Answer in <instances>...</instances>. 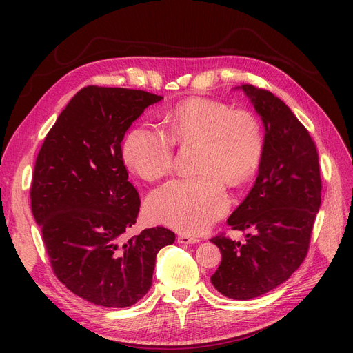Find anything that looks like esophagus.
Wrapping results in <instances>:
<instances>
[{"label": "esophagus", "mask_w": 353, "mask_h": 353, "mask_svg": "<svg viewBox=\"0 0 353 353\" xmlns=\"http://www.w3.org/2000/svg\"><path fill=\"white\" fill-rule=\"evenodd\" d=\"M178 243H181V244H196V243H199V239L194 237V236H188V234H179Z\"/></svg>", "instance_id": "1"}]
</instances>
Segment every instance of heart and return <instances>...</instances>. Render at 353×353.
Here are the masks:
<instances>
[{
    "instance_id": "heart-1",
    "label": "heart",
    "mask_w": 353,
    "mask_h": 353,
    "mask_svg": "<svg viewBox=\"0 0 353 353\" xmlns=\"http://www.w3.org/2000/svg\"><path fill=\"white\" fill-rule=\"evenodd\" d=\"M163 131L150 123L134 125L122 144L128 169L144 181L172 172L176 145H193L196 175L156 190L147 200V216L181 232L208 230L230 208L227 184L240 187L258 172L265 141L258 117L231 110L210 99H188L163 112Z\"/></svg>"
}]
</instances>
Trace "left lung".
Wrapping results in <instances>:
<instances>
[{
  "instance_id": "obj_1",
  "label": "left lung",
  "mask_w": 353,
  "mask_h": 353,
  "mask_svg": "<svg viewBox=\"0 0 353 353\" xmlns=\"http://www.w3.org/2000/svg\"><path fill=\"white\" fill-rule=\"evenodd\" d=\"M262 117L265 150L259 174L227 223L249 231L245 241L219 234L222 261L210 281L236 301L262 296L290 279L305 261L321 206V175L315 143L284 101L270 91L241 85Z\"/></svg>"
}]
</instances>
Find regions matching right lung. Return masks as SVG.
Listing matches in <instances>:
<instances>
[{
	"instance_id": "right-lung-1",
	"label": "right lung",
	"mask_w": 353,
	"mask_h": 353,
	"mask_svg": "<svg viewBox=\"0 0 353 353\" xmlns=\"http://www.w3.org/2000/svg\"><path fill=\"white\" fill-rule=\"evenodd\" d=\"M141 90L82 88L60 113L38 153L30 208L51 268L72 293L104 307H128L150 290L159 250L175 241L163 227L123 234L140 196L128 181L122 140L145 108Z\"/></svg>"
}]
</instances>
